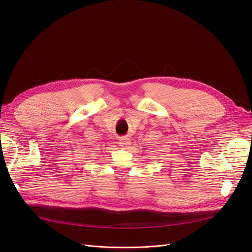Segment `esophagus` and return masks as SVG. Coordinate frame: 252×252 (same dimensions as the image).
Masks as SVG:
<instances>
[{"instance_id":"1","label":"esophagus","mask_w":252,"mask_h":252,"mask_svg":"<svg viewBox=\"0 0 252 252\" xmlns=\"http://www.w3.org/2000/svg\"><path fill=\"white\" fill-rule=\"evenodd\" d=\"M130 144V140H129L127 136H122V138H120V146L122 148H127Z\"/></svg>"}]
</instances>
